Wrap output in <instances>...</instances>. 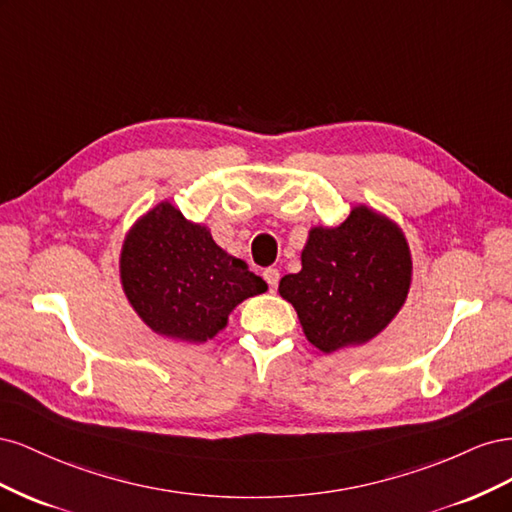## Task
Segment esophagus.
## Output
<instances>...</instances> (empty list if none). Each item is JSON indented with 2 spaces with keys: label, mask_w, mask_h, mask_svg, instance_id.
I'll use <instances>...</instances> for the list:
<instances>
[{
  "label": "esophagus",
  "mask_w": 512,
  "mask_h": 512,
  "mask_svg": "<svg viewBox=\"0 0 512 512\" xmlns=\"http://www.w3.org/2000/svg\"><path fill=\"white\" fill-rule=\"evenodd\" d=\"M262 277H265V282L269 284V288H271V290H275V288H277V284H280V271L273 269V267L265 269V273H262Z\"/></svg>",
  "instance_id": "1"
}]
</instances>
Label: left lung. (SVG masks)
Listing matches in <instances>:
<instances>
[{"instance_id": "obj_1", "label": "left lung", "mask_w": 512, "mask_h": 512, "mask_svg": "<svg viewBox=\"0 0 512 512\" xmlns=\"http://www.w3.org/2000/svg\"><path fill=\"white\" fill-rule=\"evenodd\" d=\"M412 254L404 230L367 205L339 226H314L301 271L284 275L280 294L292 303L307 342L322 352L367 344L404 307Z\"/></svg>"}]
</instances>
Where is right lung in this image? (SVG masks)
<instances>
[{"mask_svg":"<svg viewBox=\"0 0 512 512\" xmlns=\"http://www.w3.org/2000/svg\"><path fill=\"white\" fill-rule=\"evenodd\" d=\"M128 303L147 327L185 344L226 329L232 309L267 292V282L213 241L205 224L162 200L128 230L119 256Z\"/></svg>","mask_w":512,"mask_h":512,"instance_id":"add662e5","label":"right lung"}]
</instances>
